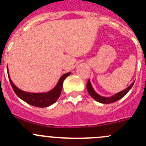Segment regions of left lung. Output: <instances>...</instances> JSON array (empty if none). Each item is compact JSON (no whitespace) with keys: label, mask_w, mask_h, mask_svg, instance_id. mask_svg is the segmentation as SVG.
I'll use <instances>...</instances> for the list:
<instances>
[{"label":"left lung","mask_w":146,"mask_h":146,"mask_svg":"<svg viewBox=\"0 0 146 146\" xmlns=\"http://www.w3.org/2000/svg\"><path fill=\"white\" fill-rule=\"evenodd\" d=\"M135 82V81H134ZM134 82H133L131 83V85L129 87H128L126 89L123 90L121 91L119 93L115 94L113 96L110 97V98H104V97H102L100 95H98L96 92L93 90L92 88V85H91L90 81V80H88V83H87V90H88V92H89L90 95L93 98L94 100H95L96 101L99 102L100 103H103V104H110V103L118 101L119 100L121 99L128 92L131 90V88L133 87V84H134Z\"/></svg>","instance_id":"1"}]
</instances>
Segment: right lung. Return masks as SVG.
<instances>
[{"instance_id": "right-lung-1", "label": "right lung", "mask_w": 146, "mask_h": 146, "mask_svg": "<svg viewBox=\"0 0 146 146\" xmlns=\"http://www.w3.org/2000/svg\"><path fill=\"white\" fill-rule=\"evenodd\" d=\"M70 74V73H67L63 75L55 88L49 92H44V93H31V92H27L21 90L20 89L17 88L12 82L9 73L8 75L13 90L20 99L27 102V104L35 106V107H46L55 103L58 99L60 95H61V90H62L63 82L65 78Z\"/></svg>"}]
</instances>
